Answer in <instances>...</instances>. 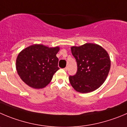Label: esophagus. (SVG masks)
<instances>
[{
    "label": "esophagus",
    "mask_w": 127,
    "mask_h": 127,
    "mask_svg": "<svg viewBox=\"0 0 127 127\" xmlns=\"http://www.w3.org/2000/svg\"><path fill=\"white\" fill-rule=\"evenodd\" d=\"M64 70L65 71H67V70H68V67H66L65 68H64Z\"/></svg>",
    "instance_id": "1"
}]
</instances>
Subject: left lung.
Returning a JSON list of instances; mask_svg holds the SVG:
<instances>
[{
  "label": "left lung",
  "instance_id": "obj_1",
  "mask_svg": "<svg viewBox=\"0 0 127 127\" xmlns=\"http://www.w3.org/2000/svg\"><path fill=\"white\" fill-rule=\"evenodd\" d=\"M77 63V72L70 76L72 87L82 94L91 92L104 83L110 69L111 61L108 52L98 44L87 43L71 47Z\"/></svg>",
  "mask_w": 127,
  "mask_h": 127
}]
</instances>
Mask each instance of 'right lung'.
<instances>
[{"instance_id": "add662e5", "label": "right lung", "mask_w": 127, "mask_h": 127, "mask_svg": "<svg viewBox=\"0 0 127 127\" xmlns=\"http://www.w3.org/2000/svg\"><path fill=\"white\" fill-rule=\"evenodd\" d=\"M59 50L58 46L33 44L22 50L16 60V69L22 80L33 89L46 87L59 69L56 56Z\"/></svg>"}]
</instances>
